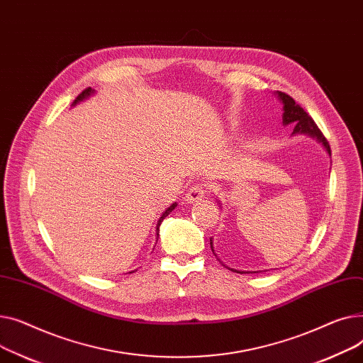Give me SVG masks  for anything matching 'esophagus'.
<instances>
[{
    "mask_svg": "<svg viewBox=\"0 0 363 363\" xmlns=\"http://www.w3.org/2000/svg\"><path fill=\"white\" fill-rule=\"evenodd\" d=\"M206 196V187L205 184H195L191 186L187 191V195L184 196V201L189 203H194V202H199Z\"/></svg>",
    "mask_w": 363,
    "mask_h": 363,
    "instance_id": "obj_1",
    "label": "esophagus"
}]
</instances>
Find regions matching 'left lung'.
<instances>
[{"label": "left lung", "instance_id": "obj_1", "mask_svg": "<svg viewBox=\"0 0 363 363\" xmlns=\"http://www.w3.org/2000/svg\"><path fill=\"white\" fill-rule=\"evenodd\" d=\"M277 96H279L280 101L283 102V111H284L283 113V124L284 125L294 124V129H293L291 135H308L311 138H315L318 142H321L324 145L327 152L331 155L330 145H328L325 136L323 135V132L318 129V125L312 120V117H309V114L302 108L299 104H296V101L290 95H287L284 92H277ZM209 242H211V249H212V252H214V242H212V238L209 239ZM214 255H216V252H214ZM231 271H236V269H231ZM238 272H240V271H238ZM240 274H243V272H240Z\"/></svg>", "mask_w": 363, "mask_h": 363}]
</instances>
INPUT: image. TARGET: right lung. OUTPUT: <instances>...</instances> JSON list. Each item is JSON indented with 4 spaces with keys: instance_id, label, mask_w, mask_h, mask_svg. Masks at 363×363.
<instances>
[{
    "instance_id": "add662e5",
    "label": "right lung",
    "mask_w": 363,
    "mask_h": 363,
    "mask_svg": "<svg viewBox=\"0 0 363 363\" xmlns=\"http://www.w3.org/2000/svg\"><path fill=\"white\" fill-rule=\"evenodd\" d=\"M94 92H95V91H94L92 88H88V89H84V91H83V92H82V94H80V95H79V96H77V98H76V99L73 101V104H72V105H76V104H79L80 101H83V99H86V98H88L89 95H92ZM176 206H177V203L174 202L173 205H169V206H168V208H167V209H165V211L162 212V216L160 217V220H158V224H157V238L160 236V234H158V233H160V225H161L162 220H164V218H165V217H167V216L169 214V212H172V211H173V209H174Z\"/></svg>"
}]
</instances>
